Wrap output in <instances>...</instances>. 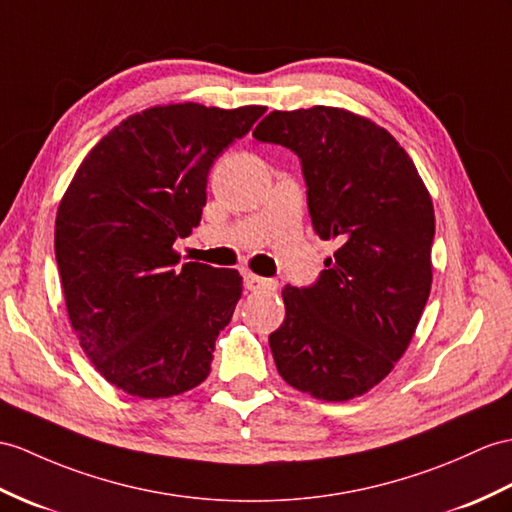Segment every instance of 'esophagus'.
<instances>
[{
	"label": "esophagus",
	"instance_id": "34e87169",
	"mask_svg": "<svg viewBox=\"0 0 512 512\" xmlns=\"http://www.w3.org/2000/svg\"><path fill=\"white\" fill-rule=\"evenodd\" d=\"M242 277H244L246 290L257 292V290H275L277 288L275 281L264 279V277H257V275H253V272H242Z\"/></svg>",
	"mask_w": 512,
	"mask_h": 512
}]
</instances>
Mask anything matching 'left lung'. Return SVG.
<instances>
[{
    "instance_id": "1",
    "label": "left lung",
    "mask_w": 512,
    "mask_h": 512,
    "mask_svg": "<svg viewBox=\"0 0 512 512\" xmlns=\"http://www.w3.org/2000/svg\"><path fill=\"white\" fill-rule=\"evenodd\" d=\"M253 137L299 157L312 227L338 242L312 285L283 288L277 371L323 401L364 395L406 353L430 296L432 198L397 139L349 111H272Z\"/></svg>"
}]
</instances>
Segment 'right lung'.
I'll use <instances>...</instances> for the list:
<instances>
[{
    "instance_id": "add662e5",
    "label": "right lung",
    "mask_w": 512,
    "mask_h": 512,
    "mask_svg": "<svg viewBox=\"0 0 512 512\" xmlns=\"http://www.w3.org/2000/svg\"><path fill=\"white\" fill-rule=\"evenodd\" d=\"M264 113L185 102L130 115L67 187L54 231L67 314L93 366L128 395H181L211 371L242 277L176 268L172 246L198 227L213 163Z\"/></svg>"
}]
</instances>
